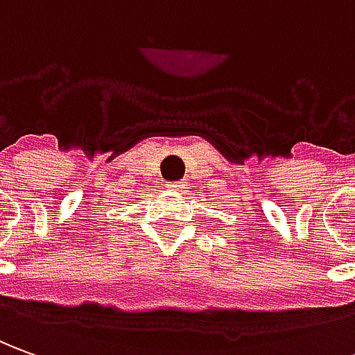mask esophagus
I'll return each mask as SVG.
<instances>
[{"label": "esophagus", "mask_w": 355, "mask_h": 355, "mask_svg": "<svg viewBox=\"0 0 355 355\" xmlns=\"http://www.w3.org/2000/svg\"><path fill=\"white\" fill-rule=\"evenodd\" d=\"M168 187L170 189H185V182H172L168 183Z\"/></svg>", "instance_id": "obj_1"}]
</instances>
